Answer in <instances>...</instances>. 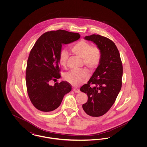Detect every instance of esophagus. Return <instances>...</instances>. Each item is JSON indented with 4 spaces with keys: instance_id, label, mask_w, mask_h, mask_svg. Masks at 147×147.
I'll list each match as a JSON object with an SVG mask.
<instances>
[{
    "instance_id": "esophagus-1",
    "label": "esophagus",
    "mask_w": 147,
    "mask_h": 147,
    "mask_svg": "<svg viewBox=\"0 0 147 147\" xmlns=\"http://www.w3.org/2000/svg\"><path fill=\"white\" fill-rule=\"evenodd\" d=\"M73 91H74L75 92H76V93H78V92H80V90L79 89H77V88H74Z\"/></svg>"
}]
</instances>
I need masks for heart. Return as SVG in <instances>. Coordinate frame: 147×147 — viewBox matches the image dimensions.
I'll return each instance as SVG.
<instances>
[{"instance_id": "b5f03b06", "label": "heart", "mask_w": 147, "mask_h": 147, "mask_svg": "<svg viewBox=\"0 0 147 147\" xmlns=\"http://www.w3.org/2000/svg\"><path fill=\"white\" fill-rule=\"evenodd\" d=\"M72 53L80 58H83L84 65L91 70L98 68L100 64L101 57L99 49L92 47L90 42L81 40L74 43L70 47ZM68 58L67 52L62 49L59 53V63L61 66L65 67ZM64 79L73 86H79L85 83L89 78L87 70H71L64 74Z\"/></svg>"}]
</instances>
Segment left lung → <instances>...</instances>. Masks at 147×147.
Listing matches in <instances>:
<instances>
[{"label":"left lung","mask_w":147,"mask_h":147,"mask_svg":"<svg viewBox=\"0 0 147 147\" xmlns=\"http://www.w3.org/2000/svg\"><path fill=\"white\" fill-rule=\"evenodd\" d=\"M84 39L97 45L101 59L88 83L80 88V91L88 97L82 107L88 115L99 117L110 109L121 90L122 63L116 46L109 38L94 34L85 36Z\"/></svg>","instance_id":"left-lung-1"}]
</instances>
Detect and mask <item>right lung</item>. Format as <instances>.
I'll use <instances>...</instances> for the list:
<instances>
[{"label":"right lung","mask_w":147,"mask_h":147,"mask_svg":"<svg viewBox=\"0 0 147 147\" xmlns=\"http://www.w3.org/2000/svg\"><path fill=\"white\" fill-rule=\"evenodd\" d=\"M80 35L63 30L51 31L41 35L31 50L26 69L28 97L35 107L43 112L55 110L61 105L71 85L62 81L51 85L61 78L59 53L62 45L78 40Z\"/></svg>","instance_id":"add662e5"}]
</instances>
